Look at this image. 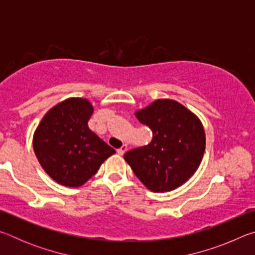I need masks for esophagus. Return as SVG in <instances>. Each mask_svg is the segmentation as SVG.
<instances>
[{
    "instance_id": "1",
    "label": "esophagus",
    "mask_w": 255,
    "mask_h": 255,
    "mask_svg": "<svg viewBox=\"0 0 255 255\" xmlns=\"http://www.w3.org/2000/svg\"><path fill=\"white\" fill-rule=\"evenodd\" d=\"M126 150H127V145H123L122 147L117 149V153H118L119 155H124L125 152H126Z\"/></svg>"
}]
</instances>
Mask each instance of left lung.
<instances>
[{"mask_svg":"<svg viewBox=\"0 0 255 255\" xmlns=\"http://www.w3.org/2000/svg\"><path fill=\"white\" fill-rule=\"evenodd\" d=\"M153 132L150 143L128 150L124 158L146 188L166 192L195 174L204 157L206 137L197 116L169 99L154 101L136 112Z\"/></svg>","mask_w":255,"mask_h":255,"instance_id":"1","label":"left lung"}]
</instances>
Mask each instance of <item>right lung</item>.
Returning <instances> with one entry per match:
<instances>
[{"label": "right lung", "mask_w": 255, "mask_h": 255, "mask_svg": "<svg viewBox=\"0 0 255 255\" xmlns=\"http://www.w3.org/2000/svg\"><path fill=\"white\" fill-rule=\"evenodd\" d=\"M93 107L86 99L71 98L47 112L33 135V150L51 179L80 187L116 153L89 128Z\"/></svg>", "instance_id": "add662e5"}]
</instances>
